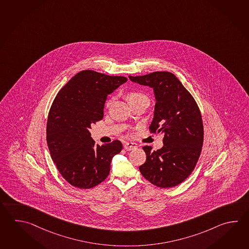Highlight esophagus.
Listing matches in <instances>:
<instances>
[{
  "label": "esophagus",
  "instance_id": "esophagus-1",
  "mask_svg": "<svg viewBox=\"0 0 249 249\" xmlns=\"http://www.w3.org/2000/svg\"><path fill=\"white\" fill-rule=\"evenodd\" d=\"M137 147V144L135 142H126L124 143V149L127 150V151H132Z\"/></svg>",
  "mask_w": 249,
  "mask_h": 249
}]
</instances>
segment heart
Returning <instances> with one entry per match:
<instances>
[{"mask_svg": "<svg viewBox=\"0 0 249 249\" xmlns=\"http://www.w3.org/2000/svg\"><path fill=\"white\" fill-rule=\"evenodd\" d=\"M141 97H146L145 95L142 94V93H140V92H129L127 95V99L128 103L134 101V100H137V99L141 98ZM110 104H111V100H109V101L107 102V107L110 106Z\"/></svg>", "mask_w": 249, "mask_h": 249, "instance_id": "heart-1", "label": "heart"}]
</instances>
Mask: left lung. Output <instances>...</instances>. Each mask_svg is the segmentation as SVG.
Segmentation results:
<instances>
[{"instance_id": "8db88e82", "label": "left lung", "mask_w": 249, "mask_h": 249, "mask_svg": "<svg viewBox=\"0 0 249 249\" xmlns=\"http://www.w3.org/2000/svg\"><path fill=\"white\" fill-rule=\"evenodd\" d=\"M128 78L153 89L156 104L149 128L163 136L162 148L152 151L151 146L142 147L146 160L139 170L158 187L177 186L193 172L203 145V123L198 105L169 71Z\"/></svg>"}]
</instances>
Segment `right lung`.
Segmentation results:
<instances>
[{
  "instance_id": "1",
  "label": "right lung",
  "mask_w": 249,
  "mask_h": 249,
  "mask_svg": "<svg viewBox=\"0 0 249 249\" xmlns=\"http://www.w3.org/2000/svg\"><path fill=\"white\" fill-rule=\"evenodd\" d=\"M127 81L91 70L78 72L57 93L49 112L47 143L62 177L74 187L89 189L108 177L122 142L95 144L89 129L101 121L107 96Z\"/></svg>"
}]
</instances>
